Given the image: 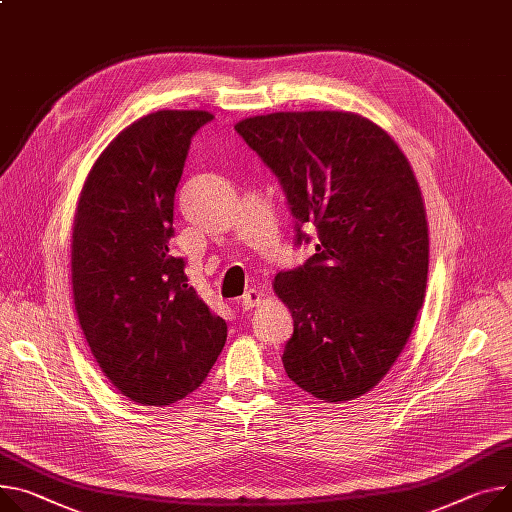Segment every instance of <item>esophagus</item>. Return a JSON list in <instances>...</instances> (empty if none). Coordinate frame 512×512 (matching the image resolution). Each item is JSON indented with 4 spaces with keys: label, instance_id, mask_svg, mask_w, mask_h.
Listing matches in <instances>:
<instances>
[{
    "label": "esophagus",
    "instance_id": "esophagus-1",
    "mask_svg": "<svg viewBox=\"0 0 512 512\" xmlns=\"http://www.w3.org/2000/svg\"><path fill=\"white\" fill-rule=\"evenodd\" d=\"M260 293L256 291V289H250V291H246L242 297H240V307L244 309V311H248V309H252L254 305H258L260 303Z\"/></svg>",
    "mask_w": 512,
    "mask_h": 512
}]
</instances>
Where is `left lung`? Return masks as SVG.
I'll use <instances>...</instances> for the list:
<instances>
[{
	"label": "left lung",
	"instance_id": "1",
	"mask_svg": "<svg viewBox=\"0 0 512 512\" xmlns=\"http://www.w3.org/2000/svg\"><path fill=\"white\" fill-rule=\"evenodd\" d=\"M235 131L277 176L295 246L316 240V254L274 277L295 326L283 367L320 400L359 398L400 357L426 293L428 227L410 164L352 112H274Z\"/></svg>",
	"mask_w": 512,
	"mask_h": 512
}]
</instances>
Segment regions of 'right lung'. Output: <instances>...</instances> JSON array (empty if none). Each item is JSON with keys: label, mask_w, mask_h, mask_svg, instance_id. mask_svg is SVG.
I'll use <instances>...</instances> for the list:
<instances>
[{"label": "right lung", "mask_w": 512, "mask_h": 512, "mask_svg": "<svg viewBox=\"0 0 512 512\" xmlns=\"http://www.w3.org/2000/svg\"><path fill=\"white\" fill-rule=\"evenodd\" d=\"M203 110H157L116 137L77 203L71 283L77 320L110 383L143 406H170L207 379L227 324L170 254L174 196Z\"/></svg>", "instance_id": "add662e5"}]
</instances>
